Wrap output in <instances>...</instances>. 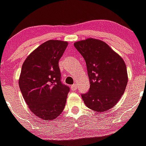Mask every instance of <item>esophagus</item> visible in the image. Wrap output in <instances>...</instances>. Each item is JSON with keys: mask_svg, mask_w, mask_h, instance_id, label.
Segmentation results:
<instances>
[{"mask_svg": "<svg viewBox=\"0 0 146 146\" xmlns=\"http://www.w3.org/2000/svg\"><path fill=\"white\" fill-rule=\"evenodd\" d=\"M77 88H78V86H77V83H75V84L72 85V86H71V89H72V91H75V90H77Z\"/></svg>", "mask_w": 146, "mask_h": 146, "instance_id": "esophagus-1", "label": "esophagus"}]
</instances>
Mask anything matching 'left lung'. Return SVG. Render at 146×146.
I'll list each match as a JSON object with an SVG mask.
<instances>
[{
	"label": "left lung",
	"mask_w": 146,
	"mask_h": 146,
	"mask_svg": "<svg viewBox=\"0 0 146 146\" xmlns=\"http://www.w3.org/2000/svg\"><path fill=\"white\" fill-rule=\"evenodd\" d=\"M85 59L90 88L82 98L86 106L104 112L117 104L126 89L128 75L124 61L108 44L89 38L74 44Z\"/></svg>",
	"instance_id": "left-lung-1"
}]
</instances>
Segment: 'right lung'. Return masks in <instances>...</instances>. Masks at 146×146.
I'll use <instances>...</instances> for the list:
<instances>
[{"label": "right lung", "mask_w": 146, "mask_h": 146, "mask_svg": "<svg viewBox=\"0 0 146 146\" xmlns=\"http://www.w3.org/2000/svg\"><path fill=\"white\" fill-rule=\"evenodd\" d=\"M68 42L49 40L33 50L24 61L19 86L32 113L45 121L63 112L69 87L61 82L58 61Z\"/></svg>", "instance_id": "obj_1"}]
</instances>
